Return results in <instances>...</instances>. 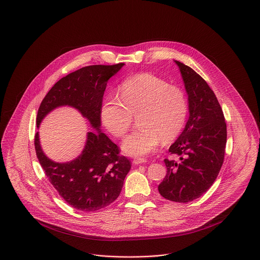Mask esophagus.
I'll return each instance as SVG.
<instances>
[{"mask_svg":"<svg viewBox=\"0 0 260 260\" xmlns=\"http://www.w3.org/2000/svg\"><path fill=\"white\" fill-rule=\"evenodd\" d=\"M145 162H147V159H145V158H134L133 159L134 165H141V164H145Z\"/></svg>","mask_w":260,"mask_h":260,"instance_id":"1","label":"esophagus"}]
</instances>
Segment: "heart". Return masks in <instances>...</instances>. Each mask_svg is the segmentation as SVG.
<instances>
[{
	"label": "heart",
	"mask_w": 260,
	"mask_h": 260,
	"mask_svg": "<svg viewBox=\"0 0 260 260\" xmlns=\"http://www.w3.org/2000/svg\"><path fill=\"white\" fill-rule=\"evenodd\" d=\"M118 94L119 99H106L101 108V119L111 135L121 138L133 117H138V129L122 142V151L128 156H147L156 150L161 139L167 142L175 138L186 121L185 92L152 74L126 79Z\"/></svg>",
	"instance_id": "obj_1"
}]
</instances>
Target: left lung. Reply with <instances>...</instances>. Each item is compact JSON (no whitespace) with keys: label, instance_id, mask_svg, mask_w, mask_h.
Listing matches in <instances>:
<instances>
[{"label":"left lung","instance_id":"8db88e82","mask_svg":"<svg viewBox=\"0 0 260 260\" xmlns=\"http://www.w3.org/2000/svg\"><path fill=\"white\" fill-rule=\"evenodd\" d=\"M178 66L188 95L189 118L170 147L180 156L178 162L166 158L167 175L158 185L168 200L187 203L212 186L224 162L226 125L221 105L205 80L179 61Z\"/></svg>","mask_w":260,"mask_h":260}]
</instances>
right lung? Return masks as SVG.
<instances>
[{
    "mask_svg": "<svg viewBox=\"0 0 260 260\" xmlns=\"http://www.w3.org/2000/svg\"><path fill=\"white\" fill-rule=\"evenodd\" d=\"M92 65L75 71L59 80L39 106L36 126L52 110L61 106L77 109L96 132H87L81 155L67 162H56L41 148L35 134L36 156L54 188L72 207L95 212L117 199L130 160L119 156V148L101 130V108L108 80L124 66Z\"/></svg>",
    "mask_w": 260,
    "mask_h": 260,
    "instance_id": "1",
    "label": "right lung"
}]
</instances>
